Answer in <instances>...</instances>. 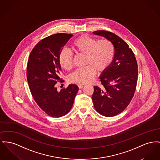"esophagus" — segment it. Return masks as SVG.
<instances>
[{
	"label": "esophagus",
	"instance_id": "esophagus-1",
	"mask_svg": "<svg viewBox=\"0 0 160 160\" xmlns=\"http://www.w3.org/2000/svg\"><path fill=\"white\" fill-rule=\"evenodd\" d=\"M85 86V85H83V84H78V87L79 89H81V88H83Z\"/></svg>",
	"mask_w": 160,
	"mask_h": 160
}]
</instances>
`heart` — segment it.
Segmentation results:
<instances>
[{
	"instance_id": "b5f03b06",
	"label": "heart",
	"mask_w": 160,
	"mask_h": 160,
	"mask_svg": "<svg viewBox=\"0 0 160 160\" xmlns=\"http://www.w3.org/2000/svg\"><path fill=\"white\" fill-rule=\"evenodd\" d=\"M72 47L77 53L86 55V64L88 66L78 69L69 77L72 83H88L92 81L98 72L106 71L112 62L115 48L108 39L97 40L88 35H82L72 42ZM58 63L61 68L70 70L72 68V54L66 48H62L58 56Z\"/></svg>"
}]
</instances>
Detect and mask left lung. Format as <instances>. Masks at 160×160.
Segmentation results:
<instances>
[{"instance_id":"obj_1","label":"left lung","mask_w":160,"mask_h":160,"mask_svg":"<svg viewBox=\"0 0 160 160\" xmlns=\"http://www.w3.org/2000/svg\"><path fill=\"white\" fill-rule=\"evenodd\" d=\"M93 34L109 40L115 48L112 63L100 77L103 88L94 86L92 97L98 112L113 117L126 108L134 95L138 79L137 62L129 45L114 33L100 30Z\"/></svg>"}]
</instances>
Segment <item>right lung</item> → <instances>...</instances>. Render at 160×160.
<instances>
[{
	"label": "right lung",
	"mask_w": 160,
	"mask_h": 160,
	"mask_svg": "<svg viewBox=\"0 0 160 160\" xmlns=\"http://www.w3.org/2000/svg\"><path fill=\"white\" fill-rule=\"evenodd\" d=\"M72 36L58 33L44 38L32 49L29 57L27 77L31 93L40 108L52 117L58 118L69 112L78 91L74 84L60 92L56 87L58 81L64 82L59 77L58 54Z\"/></svg>",
	"instance_id": "add662e5"
}]
</instances>
